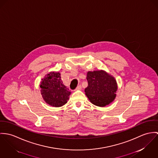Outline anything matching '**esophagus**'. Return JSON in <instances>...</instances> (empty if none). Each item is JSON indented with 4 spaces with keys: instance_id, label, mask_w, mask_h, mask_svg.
Instances as JSON below:
<instances>
[{
    "instance_id": "34e87169",
    "label": "esophagus",
    "mask_w": 158,
    "mask_h": 158,
    "mask_svg": "<svg viewBox=\"0 0 158 158\" xmlns=\"http://www.w3.org/2000/svg\"><path fill=\"white\" fill-rule=\"evenodd\" d=\"M82 89V87H81V85H79L78 87H77V88H76V89L75 90H81Z\"/></svg>"
}]
</instances>
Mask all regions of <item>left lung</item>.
I'll return each instance as SVG.
<instances>
[{
    "instance_id": "1",
    "label": "left lung",
    "mask_w": 158,
    "mask_h": 158,
    "mask_svg": "<svg viewBox=\"0 0 158 158\" xmlns=\"http://www.w3.org/2000/svg\"><path fill=\"white\" fill-rule=\"evenodd\" d=\"M88 87L85 89L89 101L94 105L105 106L116 96L118 84L115 78L105 71H88Z\"/></svg>"
}]
</instances>
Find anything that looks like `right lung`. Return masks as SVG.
Instances as JSON below:
<instances>
[{"instance_id": "right-lung-1", "label": "right lung", "mask_w": 158, "mask_h": 158, "mask_svg": "<svg viewBox=\"0 0 158 158\" xmlns=\"http://www.w3.org/2000/svg\"><path fill=\"white\" fill-rule=\"evenodd\" d=\"M40 93L44 101L54 107H60L67 103L71 91L62 84L60 73L51 71L42 79Z\"/></svg>"}]
</instances>
